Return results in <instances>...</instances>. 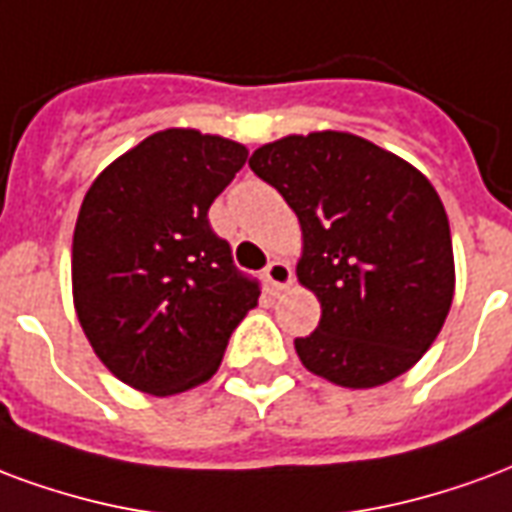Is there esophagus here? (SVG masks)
I'll return each instance as SVG.
<instances>
[{"instance_id":"34e87169","label":"esophagus","mask_w":512,"mask_h":512,"mask_svg":"<svg viewBox=\"0 0 512 512\" xmlns=\"http://www.w3.org/2000/svg\"><path fill=\"white\" fill-rule=\"evenodd\" d=\"M264 278H267V283L272 286V292H281V289H286L289 283H292V267L286 264V261L275 259L267 264V270H264Z\"/></svg>"}]
</instances>
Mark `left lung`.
I'll use <instances>...</instances> for the list:
<instances>
[{"instance_id": "obj_1", "label": "left lung", "mask_w": 512, "mask_h": 512, "mask_svg": "<svg viewBox=\"0 0 512 512\" xmlns=\"http://www.w3.org/2000/svg\"><path fill=\"white\" fill-rule=\"evenodd\" d=\"M248 166L297 212V278L322 302L294 341L302 365L365 390L406 374L436 341L455 292L453 240L434 185L393 152L322 130L264 144Z\"/></svg>"}]
</instances>
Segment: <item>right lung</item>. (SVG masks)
<instances>
[{
	"instance_id": "right-lung-1",
	"label": "right lung",
	"mask_w": 512,
	"mask_h": 512,
	"mask_svg": "<svg viewBox=\"0 0 512 512\" xmlns=\"http://www.w3.org/2000/svg\"><path fill=\"white\" fill-rule=\"evenodd\" d=\"M245 160L229 138L160 130L84 196L73 231L78 322L100 363L141 393L207 382L259 302V281L234 267L207 218Z\"/></svg>"
}]
</instances>
